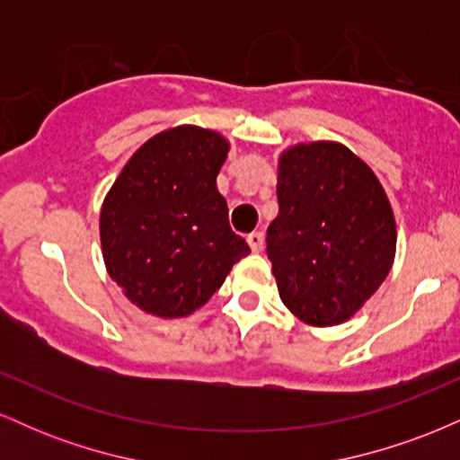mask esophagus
Instances as JSON below:
<instances>
[{"label": "esophagus", "mask_w": 460, "mask_h": 460, "mask_svg": "<svg viewBox=\"0 0 460 460\" xmlns=\"http://www.w3.org/2000/svg\"><path fill=\"white\" fill-rule=\"evenodd\" d=\"M246 242H248V246H251L255 252L263 251V234H261V231H252V234H248Z\"/></svg>", "instance_id": "esophagus-1"}]
</instances>
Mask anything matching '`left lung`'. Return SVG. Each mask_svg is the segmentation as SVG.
I'll return each instance as SVG.
<instances>
[{"mask_svg": "<svg viewBox=\"0 0 460 460\" xmlns=\"http://www.w3.org/2000/svg\"><path fill=\"white\" fill-rule=\"evenodd\" d=\"M279 216L266 252L285 307L314 326L346 322L394 263L395 220L366 162L337 142H311L279 160Z\"/></svg>", "mask_w": 460, "mask_h": 460, "instance_id": "8db88e82", "label": "left lung"}]
</instances>
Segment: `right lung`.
<instances>
[{"instance_id":"obj_1","label":"right lung","mask_w":460,"mask_h":460,"mask_svg":"<svg viewBox=\"0 0 460 460\" xmlns=\"http://www.w3.org/2000/svg\"><path fill=\"white\" fill-rule=\"evenodd\" d=\"M229 142L212 129L162 131L116 177L102 208L103 260L136 307L183 318L251 252L216 188Z\"/></svg>"}]
</instances>
